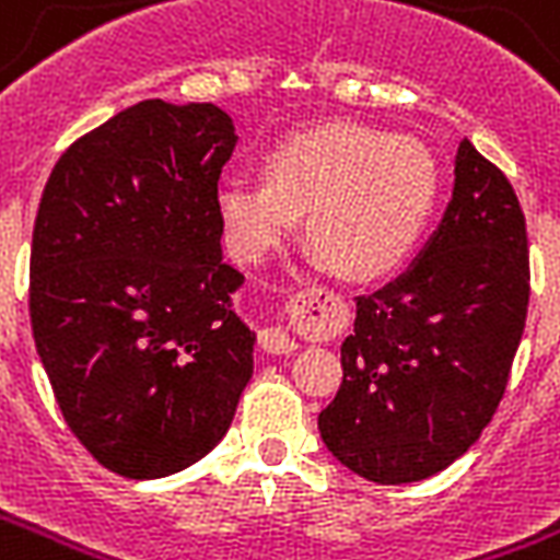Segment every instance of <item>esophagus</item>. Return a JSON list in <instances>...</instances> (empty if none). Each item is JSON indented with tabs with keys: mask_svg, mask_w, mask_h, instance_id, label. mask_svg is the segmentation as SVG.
Returning <instances> with one entry per match:
<instances>
[{
	"mask_svg": "<svg viewBox=\"0 0 560 560\" xmlns=\"http://www.w3.org/2000/svg\"><path fill=\"white\" fill-rule=\"evenodd\" d=\"M258 343H261L264 352H272V355H290L296 349V340L290 337V331L284 326H267L258 331Z\"/></svg>",
	"mask_w": 560,
	"mask_h": 560,
	"instance_id": "obj_1",
	"label": "esophagus"
}]
</instances>
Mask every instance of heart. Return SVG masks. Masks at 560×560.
Listing matches in <instances>:
<instances>
[{
  "mask_svg": "<svg viewBox=\"0 0 560 560\" xmlns=\"http://www.w3.org/2000/svg\"><path fill=\"white\" fill-rule=\"evenodd\" d=\"M434 202L432 152L358 122L293 131L264 152V178L229 176L217 187V217L237 258L261 261L305 213L311 249L347 281L396 270L420 243Z\"/></svg>",
  "mask_w": 560,
  "mask_h": 560,
  "instance_id": "b5f03b06",
  "label": "heart"
}]
</instances>
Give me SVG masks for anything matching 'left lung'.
Returning <instances> with one entry per match:
<instances>
[{"label":"left lung","instance_id":"left-lung-1","mask_svg":"<svg viewBox=\"0 0 560 560\" xmlns=\"http://www.w3.org/2000/svg\"><path fill=\"white\" fill-rule=\"evenodd\" d=\"M355 305L343 382L319 411L323 443L375 485L429 479L493 420L528 311L526 217L505 173L469 140L425 249Z\"/></svg>","mask_w":560,"mask_h":560}]
</instances>
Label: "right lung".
Instances as JSON below:
<instances>
[{"mask_svg": "<svg viewBox=\"0 0 560 560\" xmlns=\"http://www.w3.org/2000/svg\"><path fill=\"white\" fill-rule=\"evenodd\" d=\"M237 135L211 102L147 100L72 143L32 234L34 347L81 446L161 479L223 441L252 378L217 182Z\"/></svg>", "mask_w": 560, "mask_h": 560, "instance_id": "right-lung-1", "label": "right lung"}]
</instances>
